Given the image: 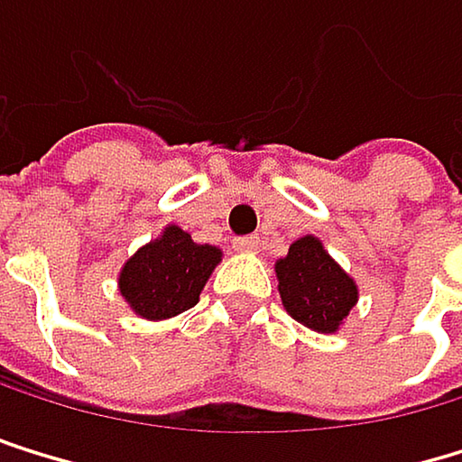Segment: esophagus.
Here are the masks:
<instances>
[{
  "label": "esophagus",
  "mask_w": 462,
  "mask_h": 462,
  "mask_svg": "<svg viewBox=\"0 0 462 462\" xmlns=\"http://www.w3.org/2000/svg\"><path fill=\"white\" fill-rule=\"evenodd\" d=\"M257 246H260L257 236H244V238L233 241V249H238V252H257Z\"/></svg>",
  "instance_id": "esophagus-1"
}]
</instances>
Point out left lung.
I'll return each instance as SVG.
<instances>
[{"label": "left lung", "mask_w": 462, "mask_h": 462, "mask_svg": "<svg viewBox=\"0 0 462 462\" xmlns=\"http://www.w3.org/2000/svg\"><path fill=\"white\" fill-rule=\"evenodd\" d=\"M277 291L291 319L316 332H338L357 305L355 280L329 257L324 244L305 236L277 260Z\"/></svg>", "instance_id": "8db88e82"}]
</instances>
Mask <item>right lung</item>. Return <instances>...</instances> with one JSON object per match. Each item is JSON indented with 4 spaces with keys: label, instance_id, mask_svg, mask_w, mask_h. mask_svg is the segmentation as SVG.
Segmentation results:
<instances>
[{
    "label": "right lung",
    "instance_id": "obj_1",
    "mask_svg": "<svg viewBox=\"0 0 462 462\" xmlns=\"http://www.w3.org/2000/svg\"><path fill=\"white\" fill-rule=\"evenodd\" d=\"M218 263V246L193 244L185 229L169 224L161 238L149 241L124 263L118 291L135 316L163 321L197 305Z\"/></svg>",
    "mask_w": 462,
    "mask_h": 462
}]
</instances>
